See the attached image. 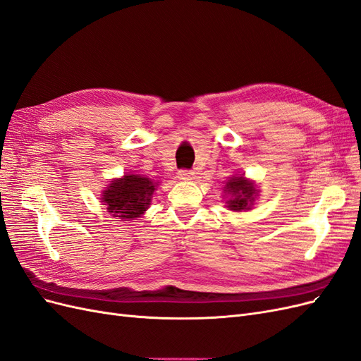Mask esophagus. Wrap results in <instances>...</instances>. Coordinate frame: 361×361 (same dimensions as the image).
I'll use <instances>...</instances> for the list:
<instances>
[{
    "label": "esophagus",
    "mask_w": 361,
    "mask_h": 361,
    "mask_svg": "<svg viewBox=\"0 0 361 361\" xmlns=\"http://www.w3.org/2000/svg\"><path fill=\"white\" fill-rule=\"evenodd\" d=\"M178 178L180 180H192V179H195V173L191 170H179Z\"/></svg>",
    "instance_id": "esophagus-1"
}]
</instances>
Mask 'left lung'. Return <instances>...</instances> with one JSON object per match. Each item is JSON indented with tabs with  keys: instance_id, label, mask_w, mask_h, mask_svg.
<instances>
[{
	"instance_id": "1",
	"label": "left lung",
	"mask_w": 361,
	"mask_h": 361,
	"mask_svg": "<svg viewBox=\"0 0 361 361\" xmlns=\"http://www.w3.org/2000/svg\"><path fill=\"white\" fill-rule=\"evenodd\" d=\"M227 192L232 194V199L227 202V207L232 211H244L248 209L250 204L255 200V185L245 180L244 176L232 178L226 183Z\"/></svg>"
}]
</instances>
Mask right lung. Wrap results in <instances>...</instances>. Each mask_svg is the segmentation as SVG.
<instances>
[{"label": "right lung", "instance_id": "right-lung-1", "mask_svg": "<svg viewBox=\"0 0 361 361\" xmlns=\"http://www.w3.org/2000/svg\"><path fill=\"white\" fill-rule=\"evenodd\" d=\"M157 185L149 178H141L138 174H129L123 179H116L104 191L102 200L108 206V212L122 220L137 218L143 214L150 203Z\"/></svg>", "mask_w": 361, "mask_h": 361}]
</instances>
